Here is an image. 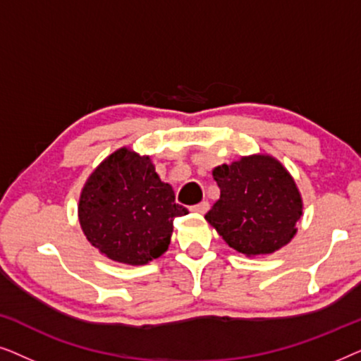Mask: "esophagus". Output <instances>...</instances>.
<instances>
[{
    "label": "esophagus",
    "instance_id": "1",
    "mask_svg": "<svg viewBox=\"0 0 361 361\" xmlns=\"http://www.w3.org/2000/svg\"><path fill=\"white\" fill-rule=\"evenodd\" d=\"M192 212H195V214H207V210H209V202H200V204L197 205H192L190 207Z\"/></svg>",
    "mask_w": 361,
    "mask_h": 361
}]
</instances>
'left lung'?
I'll return each instance as SVG.
<instances>
[{
  "mask_svg": "<svg viewBox=\"0 0 361 361\" xmlns=\"http://www.w3.org/2000/svg\"><path fill=\"white\" fill-rule=\"evenodd\" d=\"M220 199L205 215L230 248L269 255L288 245L302 215V199L286 167L266 154L215 167Z\"/></svg>",
  "mask_w": 361,
  "mask_h": 361,
  "instance_id": "obj_1",
  "label": "left lung"
}]
</instances>
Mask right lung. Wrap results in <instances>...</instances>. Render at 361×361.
<instances>
[{"label": "right lung", "instance_id": "add662e5", "mask_svg": "<svg viewBox=\"0 0 361 361\" xmlns=\"http://www.w3.org/2000/svg\"><path fill=\"white\" fill-rule=\"evenodd\" d=\"M162 182L149 156L121 147L83 185L78 221L92 246L106 258L140 266L167 251L176 216L187 215Z\"/></svg>", "mask_w": 361, "mask_h": 361}]
</instances>
